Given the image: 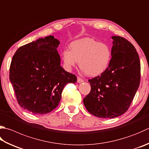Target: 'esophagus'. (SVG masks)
<instances>
[{
  "label": "esophagus",
  "instance_id": "34e87169",
  "mask_svg": "<svg viewBox=\"0 0 149 149\" xmlns=\"http://www.w3.org/2000/svg\"><path fill=\"white\" fill-rule=\"evenodd\" d=\"M84 82V80L82 79V78H81L80 77H77V82L78 83H81V82Z\"/></svg>",
  "mask_w": 149,
  "mask_h": 149
}]
</instances>
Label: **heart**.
I'll use <instances>...</instances> for the list:
<instances>
[{"instance_id":"heart-1","label":"heart","mask_w":149,"mask_h":149,"mask_svg":"<svg viewBox=\"0 0 149 149\" xmlns=\"http://www.w3.org/2000/svg\"><path fill=\"white\" fill-rule=\"evenodd\" d=\"M111 57V50L107 44L89 38L73 41L70 45V50L65 49L62 52L67 69H71L78 61L80 69L89 77L103 73L108 68Z\"/></svg>"}]
</instances>
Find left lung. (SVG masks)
Returning <instances> with one entry per match:
<instances>
[{"label":"left lung","instance_id":"obj_1","mask_svg":"<svg viewBox=\"0 0 149 149\" xmlns=\"http://www.w3.org/2000/svg\"><path fill=\"white\" fill-rule=\"evenodd\" d=\"M111 59L108 67L88 82L90 93L84 104L91 114L111 119L125 113L132 102L140 83L141 65L135 47L120 36H112Z\"/></svg>","mask_w":149,"mask_h":149}]
</instances>
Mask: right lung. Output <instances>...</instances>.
<instances>
[{
	"label": "right lung",
	"mask_w": 149,
	"mask_h": 149,
	"mask_svg": "<svg viewBox=\"0 0 149 149\" xmlns=\"http://www.w3.org/2000/svg\"><path fill=\"white\" fill-rule=\"evenodd\" d=\"M60 41L53 36L22 46L13 55L10 80L17 100L31 113H48L59 104L67 84L77 78L60 65Z\"/></svg>",
	"instance_id": "1"
}]
</instances>
